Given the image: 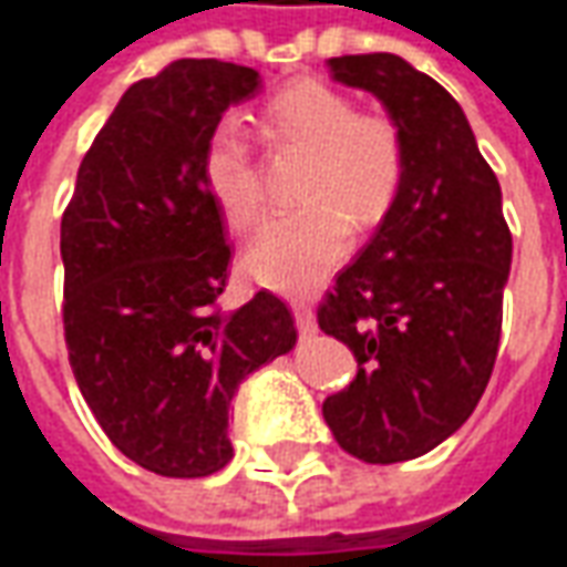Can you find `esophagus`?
Listing matches in <instances>:
<instances>
[{
  "label": "esophagus",
  "mask_w": 567,
  "mask_h": 567,
  "mask_svg": "<svg viewBox=\"0 0 567 567\" xmlns=\"http://www.w3.org/2000/svg\"><path fill=\"white\" fill-rule=\"evenodd\" d=\"M291 310H295L297 331H300V334H316V312H312L310 303L295 300V303H291Z\"/></svg>",
  "instance_id": "esophagus-1"
}]
</instances>
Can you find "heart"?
I'll list each match as a JSON object with an SVG mask.
<instances>
[{
  "instance_id": "obj_1",
  "label": "heart",
  "mask_w": 567,
  "mask_h": 567,
  "mask_svg": "<svg viewBox=\"0 0 567 567\" xmlns=\"http://www.w3.org/2000/svg\"><path fill=\"white\" fill-rule=\"evenodd\" d=\"M260 134L272 150L303 153L295 189L303 208L272 217L248 245L243 267L267 288L300 295L347 257L350 224L368 233L393 212L405 184V137L386 113L359 110L347 91L319 79L276 91L264 106ZM202 177L229 227L255 229L264 212V181L239 122L224 118L212 128Z\"/></svg>"
}]
</instances>
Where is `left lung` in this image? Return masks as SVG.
I'll use <instances>...</instances> for the list:
<instances>
[{"instance_id":"left-lung-1","label":"left lung","mask_w":567,"mask_h":567,"mask_svg":"<svg viewBox=\"0 0 567 567\" xmlns=\"http://www.w3.org/2000/svg\"><path fill=\"white\" fill-rule=\"evenodd\" d=\"M328 66L386 106L405 137L408 168L393 212L316 310L319 328L359 362L322 414L352 457L411 461L461 430L488 386L513 236L497 174L435 79L383 51Z\"/></svg>"}]
</instances>
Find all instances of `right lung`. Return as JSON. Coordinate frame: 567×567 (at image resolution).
<instances>
[{"instance_id": "right-lung-1", "label": "right lung", "mask_w": 567, "mask_h": 567, "mask_svg": "<svg viewBox=\"0 0 567 567\" xmlns=\"http://www.w3.org/2000/svg\"><path fill=\"white\" fill-rule=\"evenodd\" d=\"M260 85L251 66L184 58L134 82L79 165L61 220L63 340L106 439L156 476L202 478L233 457L229 402L295 347L282 297L224 312V217L205 141Z\"/></svg>"}]
</instances>
